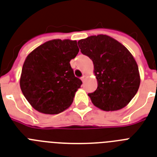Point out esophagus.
Segmentation results:
<instances>
[{
  "label": "esophagus",
  "mask_w": 157,
  "mask_h": 157,
  "mask_svg": "<svg viewBox=\"0 0 157 157\" xmlns=\"http://www.w3.org/2000/svg\"><path fill=\"white\" fill-rule=\"evenodd\" d=\"M86 78H87V76H86V75H84V76L81 77V81H82L83 82H85V79H86Z\"/></svg>",
  "instance_id": "esophagus-1"
}]
</instances>
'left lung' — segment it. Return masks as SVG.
<instances>
[{
    "instance_id": "left-lung-1",
    "label": "left lung",
    "mask_w": 157,
    "mask_h": 157,
    "mask_svg": "<svg viewBox=\"0 0 157 157\" xmlns=\"http://www.w3.org/2000/svg\"><path fill=\"white\" fill-rule=\"evenodd\" d=\"M82 54L93 60L97 90L89 97L95 106L105 111L123 109L140 87L139 67L124 46L105 34L93 35L78 41Z\"/></svg>"
}]
</instances>
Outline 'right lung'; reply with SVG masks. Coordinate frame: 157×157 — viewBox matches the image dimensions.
Segmentation results:
<instances>
[{"instance_id": "1", "label": "right lung", "mask_w": 157, "mask_h": 157, "mask_svg": "<svg viewBox=\"0 0 157 157\" xmlns=\"http://www.w3.org/2000/svg\"><path fill=\"white\" fill-rule=\"evenodd\" d=\"M78 52L76 40L53 39L28 55L22 66L20 87L34 109L57 114L72 105L82 84L69 63Z\"/></svg>"}]
</instances>
